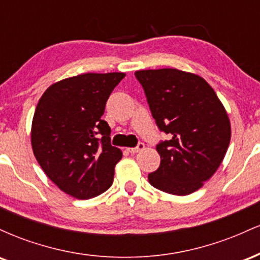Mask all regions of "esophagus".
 I'll list each match as a JSON object with an SVG mask.
<instances>
[{
  "label": "esophagus",
  "mask_w": 260,
  "mask_h": 260,
  "mask_svg": "<svg viewBox=\"0 0 260 260\" xmlns=\"http://www.w3.org/2000/svg\"><path fill=\"white\" fill-rule=\"evenodd\" d=\"M144 147H145V145L143 144V143H138V145H137V147H134V148H128L127 150L129 151V153L136 154V153H138V151L143 150V149H144Z\"/></svg>",
  "instance_id": "34e87169"
}]
</instances>
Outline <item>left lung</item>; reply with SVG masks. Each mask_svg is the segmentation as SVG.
<instances>
[{
  "mask_svg": "<svg viewBox=\"0 0 260 260\" xmlns=\"http://www.w3.org/2000/svg\"><path fill=\"white\" fill-rule=\"evenodd\" d=\"M149 109L169 140L157 143L161 161L148 175L162 192L187 196L211 177L228 151L231 127L214 89L202 77L175 68L137 71Z\"/></svg>",
  "mask_w": 260,
  "mask_h": 260,
  "instance_id": "1",
  "label": "left lung"
}]
</instances>
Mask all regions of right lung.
<instances>
[{"label": "right lung", "instance_id": "add662e5", "mask_svg": "<svg viewBox=\"0 0 260 260\" xmlns=\"http://www.w3.org/2000/svg\"><path fill=\"white\" fill-rule=\"evenodd\" d=\"M124 73H85L52 84L39 100L31 147L47 177L67 194L90 199L111 187L122 151L101 120Z\"/></svg>", "mask_w": 260, "mask_h": 260}]
</instances>
